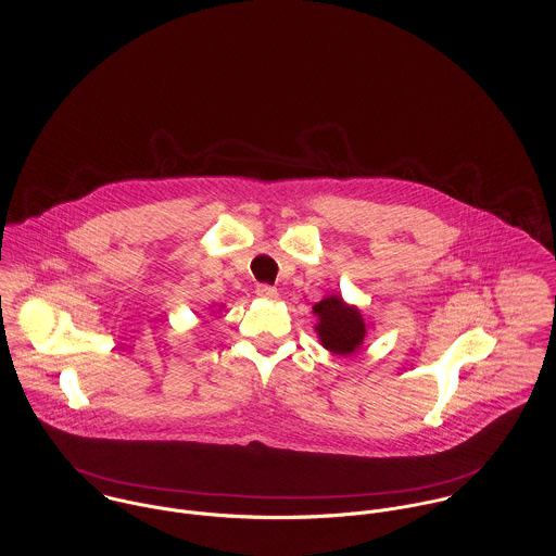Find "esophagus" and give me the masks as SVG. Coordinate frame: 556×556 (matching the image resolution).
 Here are the masks:
<instances>
[{"label":"esophagus","mask_w":556,"mask_h":556,"mask_svg":"<svg viewBox=\"0 0 556 556\" xmlns=\"http://www.w3.org/2000/svg\"><path fill=\"white\" fill-rule=\"evenodd\" d=\"M256 295L265 298V300H276L278 298V289L271 285H258L256 287Z\"/></svg>","instance_id":"1"}]
</instances>
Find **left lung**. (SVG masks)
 Masks as SVG:
<instances>
[{"label": "left lung", "instance_id": "1", "mask_svg": "<svg viewBox=\"0 0 556 556\" xmlns=\"http://www.w3.org/2000/svg\"><path fill=\"white\" fill-rule=\"evenodd\" d=\"M320 344L336 355H351L366 336V325L357 308L346 306L338 295L325 298L315 306Z\"/></svg>", "mask_w": 556, "mask_h": 556}]
</instances>
